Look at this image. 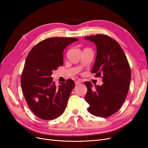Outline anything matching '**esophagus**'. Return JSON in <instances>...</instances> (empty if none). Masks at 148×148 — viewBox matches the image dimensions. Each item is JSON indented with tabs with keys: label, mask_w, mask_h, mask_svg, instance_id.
I'll return each instance as SVG.
<instances>
[{
	"label": "esophagus",
	"mask_w": 148,
	"mask_h": 148,
	"mask_svg": "<svg viewBox=\"0 0 148 148\" xmlns=\"http://www.w3.org/2000/svg\"><path fill=\"white\" fill-rule=\"evenodd\" d=\"M82 83V81L81 80H77V81L75 82V84L77 85V84H79Z\"/></svg>",
	"instance_id": "1"
}]
</instances>
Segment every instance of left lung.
Returning <instances> with one entry per match:
<instances>
[{
  "label": "left lung",
  "instance_id": "obj_1",
  "mask_svg": "<svg viewBox=\"0 0 148 148\" xmlns=\"http://www.w3.org/2000/svg\"><path fill=\"white\" fill-rule=\"evenodd\" d=\"M96 46V58L92 70L97 77L102 76L101 86L93 88L91 82H84L88 91L85 101L88 111L101 117H107L120 109L126 99L131 79V70L127 57L119 44L108 36H86Z\"/></svg>",
  "mask_w": 148,
  "mask_h": 148
}]
</instances>
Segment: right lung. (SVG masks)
<instances>
[{"mask_svg":"<svg viewBox=\"0 0 148 148\" xmlns=\"http://www.w3.org/2000/svg\"><path fill=\"white\" fill-rule=\"evenodd\" d=\"M77 41L73 38H47L34 46L26 57L21 88L28 106L40 119L52 120L64 113L75 83L69 79L56 86L51 75L63 65L65 47Z\"/></svg>","mask_w":148,"mask_h":148,"instance_id":"1","label":"right lung"}]
</instances>
